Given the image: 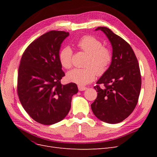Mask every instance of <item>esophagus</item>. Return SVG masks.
<instances>
[{
	"label": "esophagus",
	"mask_w": 157,
	"mask_h": 157,
	"mask_svg": "<svg viewBox=\"0 0 157 157\" xmlns=\"http://www.w3.org/2000/svg\"><path fill=\"white\" fill-rule=\"evenodd\" d=\"M78 90L79 91H84L85 90H86L87 88L85 87V86H78Z\"/></svg>",
	"instance_id": "esophagus-1"
}]
</instances>
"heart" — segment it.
<instances>
[{
  "instance_id": "b5f03b06",
  "label": "heart",
  "mask_w": 157,
  "mask_h": 157,
  "mask_svg": "<svg viewBox=\"0 0 157 157\" xmlns=\"http://www.w3.org/2000/svg\"><path fill=\"white\" fill-rule=\"evenodd\" d=\"M80 50L88 55L84 69H74L67 74V79L78 85L89 84L98 76L103 75L109 67L113 55L111 50L103 46L102 42L92 36L82 37L77 42ZM73 50L69 46H65L59 53V60L66 69L73 66Z\"/></svg>"
}]
</instances>
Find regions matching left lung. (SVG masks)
<instances>
[{
	"mask_svg": "<svg viewBox=\"0 0 157 157\" xmlns=\"http://www.w3.org/2000/svg\"><path fill=\"white\" fill-rule=\"evenodd\" d=\"M113 47L111 65L94 86L97 98L92 110L98 118L109 124H117L126 118L137 105L141 86L140 66L130 45L105 27H98ZM104 86L101 88L100 84Z\"/></svg>",
	"mask_w": 157,
	"mask_h": 157,
	"instance_id": "8db88e82",
	"label": "left lung"
}]
</instances>
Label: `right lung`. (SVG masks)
<instances>
[{"label": "right lung", "mask_w": 157, "mask_h": 157, "mask_svg": "<svg viewBox=\"0 0 157 157\" xmlns=\"http://www.w3.org/2000/svg\"><path fill=\"white\" fill-rule=\"evenodd\" d=\"M68 32L50 31L41 35L23 52L18 69L17 92L21 105L33 120L50 125L63 120L78 92L77 84L62 85L65 76L59 60L61 44Z\"/></svg>", "instance_id": "add662e5"}]
</instances>
